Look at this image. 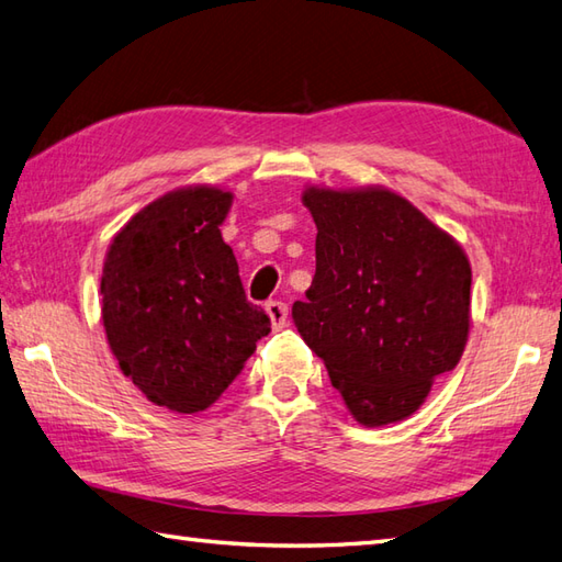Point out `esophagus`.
Masks as SVG:
<instances>
[{
	"label": "esophagus",
	"mask_w": 562,
	"mask_h": 562,
	"mask_svg": "<svg viewBox=\"0 0 562 562\" xmlns=\"http://www.w3.org/2000/svg\"><path fill=\"white\" fill-rule=\"evenodd\" d=\"M266 312H268V316H270V324H272V328L274 330H280V328H284V324H288V304L284 302H268L266 304Z\"/></svg>",
	"instance_id": "obj_1"
}]
</instances>
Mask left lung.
Instances as JSON below:
<instances>
[{
    "label": "left lung",
    "instance_id": "left-lung-1",
    "mask_svg": "<svg viewBox=\"0 0 562 562\" xmlns=\"http://www.w3.org/2000/svg\"><path fill=\"white\" fill-rule=\"evenodd\" d=\"M316 274L292 318L357 423L413 415L459 364L471 324L461 246L386 188H308Z\"/></svg>",
    "mask_w": 562,
    "mask_h": 562
}]
</instances>
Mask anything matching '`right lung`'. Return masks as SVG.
Masks as SVG:
<instances>
[{"mask_svg": "<svg viewBox=\"0 0 562 562\" xmlns=\"http://www.w3.org/2000/svg\"><path fill=\"white\" fill-rule=\"evenodd\" d=\"M229 205L220 188L166 193L123 226L103 262L101 314L115 360L176 413L210 408L270 333L220 232Z\"/></svg>", "mask_w": 562, "mask_h": 562, "instance_id": "1", "label": "right lung"}]
</instances>
